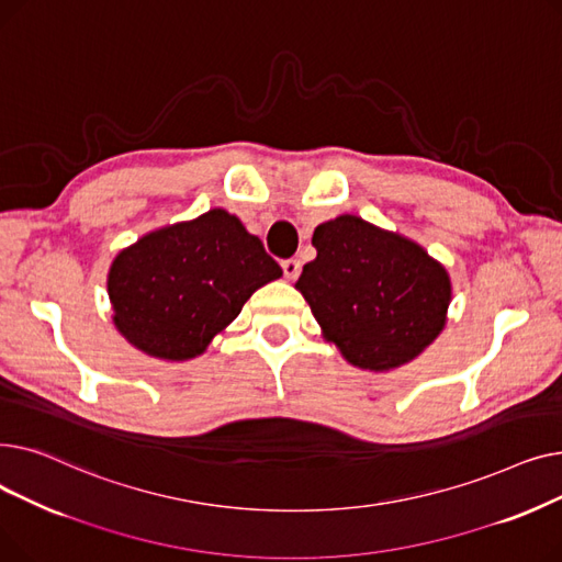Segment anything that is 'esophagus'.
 Masks as SVG:
<instances>
[{
  "mask_svg": "<svg viewBox=\"0 0 562 562\" xmlns=\"http://www.w3.org/2000/svg\"><path fill=\"white\" fill-rule=\"evenodd\" d=\"M282 271L286 280H296L301 273V261L299 259H284L282 261Z\"/></svg>",
  "mask_w": 562,
  "mask_h": 562,
  "instance_id": "1",
  "label": "esophagus"
}]
</instances>
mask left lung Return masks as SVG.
Returning <instances> with one entry per match:
<instances>
[{"instance_id":"8db88e82","label":"left lung","mask_w":562,"mask_h":562,"mask_svg":"<svg viewBox=\"0 0 562 562\" xmlns=\"http://www.w3.org/2000/svg\"><path fill=\"white\" fill-rule=\"evenodd\" d=\"M316 259L303 293L321 335L362 371L387 373L417 360L447 326L451 276L424 246L360 216L316 225Z\"/></svg>"}]
</instances>
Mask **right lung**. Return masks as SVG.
I'll return each instance as SVG.
<instances>
[{"instance_id": "obj_1", "label": "right lung", "mask_w": 562, "mask_h": 562, "mask_svg": "<svg viewBox=\"0 0 562 562\" xmlns=\"http://www.w3.org/2000/svg\"><path fill=\"white\" fill-rule=\"evenodd\" d=\"M282 269L234 214L210 210L164 225L111 261L113 326L136 350L187 362L239 316L252 293Z\"/></svg>"}]
</instances>
